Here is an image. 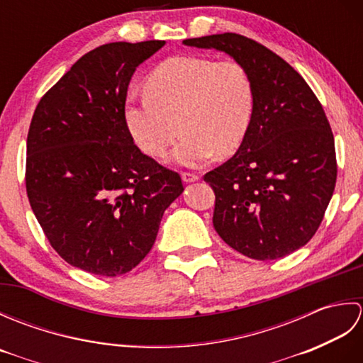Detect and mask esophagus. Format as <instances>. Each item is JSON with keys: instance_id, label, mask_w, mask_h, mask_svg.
Here are the masks:
<instances>
[{"instance_id": "obj_1", "label": "esophagus", "mask_w": 363, "mask_h": 363, "mask_svg": "<svg viewBox=\"0 0 363 363\" xmlns=\"http://www.w3.org/2000/svg\"><path fill=\"white\" fill-rule=\"evenodd\" d=\"M199 179V176L198 174H195V173H189V172H184L182 173V181L184 182H195V181H198Z\"/></svg>"}]
</instances>
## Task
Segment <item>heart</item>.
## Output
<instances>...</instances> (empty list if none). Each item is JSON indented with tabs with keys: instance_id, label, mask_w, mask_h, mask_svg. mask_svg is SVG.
Returning <instances> with one entry per match:
<instances>
[{
	"instance_id": "1",
	"label": "heart",
	"mask_w": 363,
	"mask_h": 363,
	"mask_svg": "<svg viewBox=\"0 0 363 363\" xmlns=\"http://www.w3.org/2000/svg\"><path fill=\"white\" fill-rule=\"evenodd\" d=\"M146 94L129 95L125 120L145 154L160 156L184 133L173 162L201 167L215 152H234L248 133L254 87L245 67L233 60L177 56L162 62L145 84Z\"/></svg>"
}]
</instances>
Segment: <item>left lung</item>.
<instances>
[{"mask_svg":"<svg viewBox=\"0 0 363 363\" xmlns=\"http://www.w3.org/2000/svg\"><path fill=\"white\" fill-rule=\"evenodd\" d=\"M182 43L229 54L254 87L240 148L204 174L215 191L213 228L250 259L289 256L317 233L334 194L335 145L326 113L295 68L248 37L225 33Z\"/></svg>","mask_w":363,"mask_h":363,"instance_id":"1","label":"left lung"}]
</instances>
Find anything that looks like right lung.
<instances>
[{"mask_svg": "<svg viewBox=\"0 0 363 363\" xmlns=\"http://www.w3.org/2000/svg\"><path fill=\"white\" fill-rule=\"evenodd\" d=\"M164 40L91 50L46 91L30 121L26 191L56 252L96 276L135 268L152 248L181 176L134 145L125 104L135 68Z\"/></svg>", "mask_w": 363, "mask_h": 363, "instance_id": "add662e5", "label": "right lung"}]
</instances>
